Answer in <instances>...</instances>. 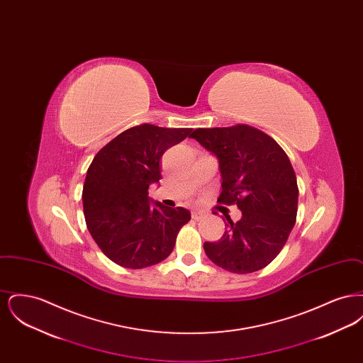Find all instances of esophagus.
Returning <instances> with one entry per match:
<instances>
[{"label":"esophagus","instance_id":"esophagus-1","mask_svg":"<svg viewBox=\"0 0 363 363\" xmlns=\"http://www.w3.org/2000/svg\"><path fill=\"white\" fill-rule=\"evenodd\" d=\"M191 218H193L194 220H200L201 218H204V212H201V211H193V212H191Z\"/></svg>","mask_w":363,"mask_h":363}]
</instances>
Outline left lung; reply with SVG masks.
I'll list each match as a JSON object with an SVG mask.
<instances>
[{"label":"left lung","instance_id":"8db88e82","mask_svg":"<svg viewBox=\"0 0 363 363\" xmlns=\"http://www.w3.org/2000/svg\"><path fill=\"white\" fill-rule=\"evenodd\" d=\"M197 140L218 159L222 193L242 218L218 242H206L208 259L234 274H250L274 261L293 230L298 211L296 177L277 141L247 125L196 129Z\"/></svg>","mask_w":363,"mask_h":363}]
</instances>
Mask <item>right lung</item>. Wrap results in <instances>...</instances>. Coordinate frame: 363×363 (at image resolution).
Masks as SVG:
<instances>
[{"instance_id":"1","label":"right lung","mask_w":363,"mask_h":363,"mask_svg":"<svg viewBox=\"0 0 363 363\" xmlns=\"http://www.w3.org/2000/svg\"><path fill=\"white\" fill-rule=\"evenodd\" d=\"M188 128H130L95 155L86 172L83 208L94 241L116 264L140 269L170 256L181 227L190 220L182 207H164L148 197L159 185L166 150L191 136Z\"/></svg>"}]
</instances>
